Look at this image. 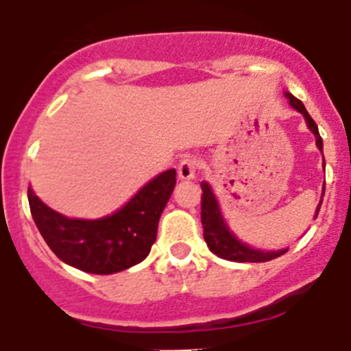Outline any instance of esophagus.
<instances>
[{
    "label": "esophagus",
    "mask_w": 351,
    "mask_h": 351,
    "mask_svg": "<svg viewBox=\"0 0 351 351\" xmlns=\"http://www.w3.org/2000/svg\"><path fill=\"white\" fill-rule=\"evenodd\" d=\"M197 167H199V163H197L195 158H184V159H181V163L178 165V176H179V179H182V181H188V179L195 178Z\"/></svg>",
    "instance_id": "1"
}]
</instances>
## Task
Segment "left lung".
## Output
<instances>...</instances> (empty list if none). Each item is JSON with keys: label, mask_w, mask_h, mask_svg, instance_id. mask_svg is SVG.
Instances as JSON below:
<instances>
[{"label": "left lung", "mask_w": 351, "mask_h": 351, "mask_svg": "<svg viewBox=\"0 0 351 351\" xmlns=\"http://www.w3.org/2000/svg\"><path fill=\"white\" fill-rule=\"evenodd\" d=\"M285 97L289 98V104L305 117L306 125H308V129L315 136V145L323 152V140H321L319 130H317V125H315V121L312 120L311 114L306 112L303 102L298 100L296 97H292L291 93H285ZM201 188V222L202 230H204V240H206L211 253H215L217 256H221L224 260H230V262H269V260L278 258L283 253H287V249H280V251H262V249L249 247L244 242H240L224 222V217L221 213L217 197L213 195V190L210 188V184L206 181H202ZM323 195H325V188H323ZM321 202L323 201H319V206L315 210V217L319 213Z\"/></svg>", "instance_id": "obj_1"}]
</instances>
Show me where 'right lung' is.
Returning a JSON list of instances; mask_svg holds the SVG:
<instances>
[{"label": "right lung", "mask_w": 351, "mask_h": 351, "mask_svg": "<svg viewBox=\"0 0 351 351\" xmlns=\"http://www.w3.org/2000/svg\"><path fill=\"white\" fill-rule=\"evenodd\" d=\"M173 186L176 170L170 169L147 182L125 206L97 221L60 215L30 188L28 202L37 230L62 262L84 273L112 274L147 258Z\"/></svg>", "instance_id": "right-lung-1"}]
</instances>
